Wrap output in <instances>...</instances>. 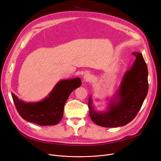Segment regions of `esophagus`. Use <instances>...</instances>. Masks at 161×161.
I'll return each instance as SVG.
<instances>
[{
  "label": "esophagus",
  "instance_id": "34e87169",
  "mask_svg": "<svg viewBox=\"0 0 161 161\" xmlns=\"http://www.w3.org/2000/svg\"><path fill=\"white\" fill-rule=\"evenodd\" d=\"M91 78V75L89 73H87L83 76V79L85 81H89Z\"/></svg>",
  "mask_w": 161,
  "mask_h": 161
}]
</instances>
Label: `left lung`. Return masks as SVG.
Here are the masks:
<instances>
[{
  "mask_svg": "<svg viewBox=\"0 0 161 161\" xmlns=\"http://www.w3.org/2000/svg\"><path fill=\"white\" fill-rule=\"evenodd\" d=\"M132 54L136 61L123 76L115 97L117 100H110L106 112L95 111L89 97V116L97 125L108 128L125 126L134 119L143 104L149 88L147 66L142 53Z\"/></svg>",
  "mask_w": 161,
  "mask_h": 161,
  "instance_id": "obj_1",
  "label": "left lung"
}]
</instances>
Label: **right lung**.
<instances>
[{"instance_id":"obj_1","label":"right lung","mask_w":161,"mask_h":161,"mask_svg":"<svg viewBox=\"0 0 161 161\" xmlns=\"http://www.w3.org/2000/svg\"><path fill=\"white\" fill-rule=\"evenodd\" d=\"M81 85L79 78L59 81L47 97L37 103H25L14 93L12 95L17 111L23 119L41 126H51L62 119L66 101Z\"/></svg>"}]
</instances>
